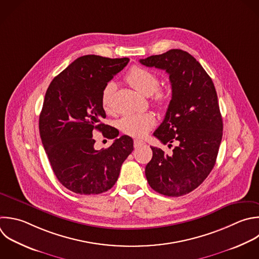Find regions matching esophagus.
<instances>
[{"label": "esophagus", "mask_w": 259, "mask_h": 259, "mask_svg": "<svg viewBox=\"0 0 259 259\" xmlns=\"http://www.w3.org/2000/svg\"><path fill=\"white\" fill-rule=\"evenodd\" d=\"M145 143L143 142V141H141V140H135L134 141V147L137 149V148H140L141 146H143Z\"/></svg>", "instance_id": "1"}]
</instances>
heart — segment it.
Returning <instances> with one entry per match:
<instances>
[{"mask_svg":"<svg viewBox=\"0 0 259 259\" xmlns=\"http://www.w3.org/2000/svg\"><path fill=\"white\" fill-rule=\"evenodd\" d=\"M126 82L138 92L143 95L150 96L155 92V100L160 107L166 106L168 102V95L164 91L156 90L159 88V78L152 71L135 66L133 67L125 76ZM115 91V84L108 82L101 92V104L102 107L109 111L111 108L112 96ZM156 119L153 113L146 112L140 114H128L121 117L118 120V128L125 135L143 138L145 137L155 125Z\"/></svg>","mask_w":259,"mask_h":259,"instance_id":"1","label":"heart"}]
</instances>
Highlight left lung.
Instances as JSON below:
<instances>
[{
  "label": "left lung",
  "mask_w": 259,
  "mask_h": 259,
  "mask_svg": "<svg viewBox=\"0 0 259 259\" xmlns=\"http://www.w3.org/2000/svg\"><path fill=\"white\" fill-rule=\"evenodd\" d=\"M140 63L169 75L172 98L154 136L168 147L177 145L170 156L151 147L146 177L155 191L181 196L198 187L215 164L223 136L215 88L201 65L184 51L170 50Z\"/></svg>",
  "instance_id": "1"
}]
</instances>
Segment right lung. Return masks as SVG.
I'll return each instance as SVG.
<instances>
[{
  "instance_id": "right-lung-1",
  "label": "right lung",
  "mask_w": 259,
  "mask_h": 259,
  "mask_svg": "<svg viewBox=\"0 0 259 259\" xmlns=\"http://www.w3.org/2000/svg\"><path fill=\"white\" fill-rule=\"evenodd\" d=\"M130 59L95 55L75 60L49 86L39 115V133L53 171L59 181L78 194H99L117 181L123 161L134 150L128 136L101 122L106 117L101 104L104 86ZM114 138L107 149L98 151L94 130Z\"/></svg>"
}]
</instances>
